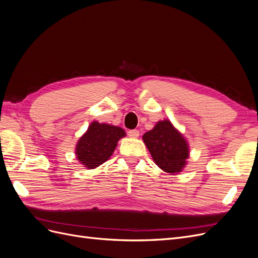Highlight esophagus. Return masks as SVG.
<instances>
[{
    "mask_svg": "<svg viewBox=\"0 0 258 258\" xmlns=\"http://www.w3.org/2000/svg\"><path fill=\"white\" fill-rule=\"evenodd\" d=\"M128 136H129L130 138H139L140 131H139V130H129V131H128Z\"/></svg>",
    "mask_w": 258,
    "mask_h": 258,
    "instance_id": "obj_1",
    "label": "esophagus"
}]
</instances>
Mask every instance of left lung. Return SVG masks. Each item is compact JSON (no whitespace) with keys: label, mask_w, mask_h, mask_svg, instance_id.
<instances>
[{"label":"left lung","mask_w":258,"mask_h":258,"mask_svg":"<svg viewBox=\"0 0 258 258\" xmlns=\"http://www.w3.org/2000/svg\"><path fill=\"white\" fill-rule=\"evenodd\" d=\"M143 141L161 170L174 174L185 168L189 157L188 143L170 120L158 121L143 136Z\"/></svg>","instance_id":"obj_1"}]
</instances>
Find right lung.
I'll use <instances>...</instances> for the list:
<instances>
[{"label": "right lung", "mask_w": 258, "mask_h": 258, "mask_svg": "<svg viewBox=\"0 0 258 258\" xmlns=\"http://www.w3.org/2000/svg\"><path fill=\"white\" fill-rule=\"evenodd\" d=\"M124 136L120 127L92 121L76 144V158L87 169H95L111 157L117 142Z\"/></svg>", "instance_id": "obj_1"}]
</instances>
